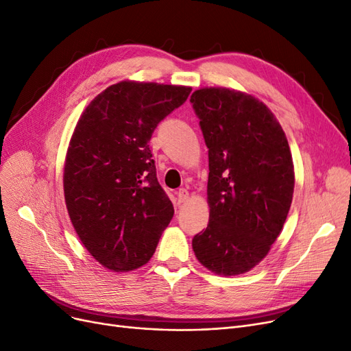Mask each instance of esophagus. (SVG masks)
<instances>
[{
    "instance_id": "obj_1",
    "label": "esophagus",
    "mask_w": 351,
    "mask_h": 351,
    "mask_svg": "<svg viewBox=\"0 0 351 351\" xmlns=\"http://www.w3.org/2000/svg\"><path fill=\"white\" fill-rule=\"evenodd\" d=\"M176 197H178V204L182 205V204H185L188 201L189 192L186 189H184V188H180V189L176 191Z\"/></svg>"
}]
</instances>
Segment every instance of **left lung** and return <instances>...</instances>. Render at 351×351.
Listing matches in <instances>:
<instances>
[{
	"mask_svg": "<svg viewBox=\"0 0 351 351\" xmlns=\"http://www.w3.org/2000/svg\"><path fill=\"white\" fill-rule=\"evenodd\" d=\"M208 147L210 223L193 237L201 265L236 276L262 262L292 204L295 173L287 136L253 95L201 88L191 95Z\"/></svg>",
	"mask_w": 351,
	"mask_h": 351,
	"instance_id": "obj_1",
	"label": "left lung"
}]
</instances>
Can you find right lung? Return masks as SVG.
<instances>
[{"label": "right lung", "instance_id": "right-lung-1", "mask_svg": "<svg viewBox=\"0 0 351 351\" xmlns=\"http://www.w3.org/2000/svg\"><path fill=\"white\" fill-rule=\"evenodd\" d=\"M191 86L123 81L97 95L77 121L63 169L64 202L77 237L114 271L146 265L173 205L158 182L149 141Z\"/></svg>", "mask_w": 351, "mask_h": 351}]
</instances>
